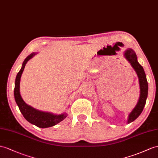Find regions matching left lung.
<instances>
[{
    "label": "left lung",
    "instance_id": "1",
    "mask_svg": "<svg viewBox=\"0 0 158 158\" xmlns=\"http://www.w3.org/2000/svg\"><path fill=\"white\" fill-rule=\"evenodd\" d=\"M124 55L126 59L129 61L131 65L137 74L140 86V97L139 101H138L136 106L135 107L129 116L128 123H130L135 120L143 110L148 94V84L143 68L137 61V56L133 50L131 49H127Z\"/></svg>",
    "mask_w": 158,
    "mask_h": 158
}]
</instances>
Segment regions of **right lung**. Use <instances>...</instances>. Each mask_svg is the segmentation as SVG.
<instances>
[{
    "label": "right lung",
    "mask_w": 158,
    "mask_h": 158,
    "mask_svg": "<svg viewBox=\"0 0 158 158\" xmlns=\"http://www.w3.org/2000/svg\"><path fill=\"white\" fill-rule=\"evenodd\" d=\"M34 55L35 53H31V54H30L26 57V59L24 60L21 69L17 75L16 80H15L14 90L15 99L21 113L23 115V117L27 121L40 128H47L59 123L60 122L63 121L68 115L66 113L56 115L49 113L42 112V111L36 110L33 109V107L27 105L21 98L20 90H19L21 76L24 70L25 64L31 58H32V57Z\"/></svg>",
    "instance_id": "1"
}]
</instances>
